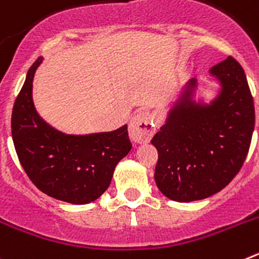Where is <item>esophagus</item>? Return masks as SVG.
<instances>
[{
  "mask_svg": "<svg viewBox=\"0 0 259 259\" xmlns=\"http://www.w3.org/2000/svg\"><path fill=\"white\" fill-rule=\"evenodd\" d=\"M154 131V123L149 113L143 111L132 118L131 124H130V137L135 143H148L152 139Z\"/></svg>",
  "mask_w": 259,
  "mask_h": 259,
  "instance_id": "34e87169",
  "label": "esophagus"
}]
</instances>
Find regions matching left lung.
<instances>
[{
  "instance_id": "8db88e82",
  "label": "left lung",
  "mask_w": 259,
  "mask_h": 259,
  "mask_svg": "<svg viewBox=\"0 0 259 259\" xmlns=\"http://www.w3.org/2000/svg\"><path fill=\"white\" fill-rule=\"evenodd\" d=\"M219 91L209 102L197 79L184 84L152 144L158 150L154 179L172 201L191 202L218 193L245 161L254 131V102L244 68L232 57L212 66Z\"/></svg>"
}]
</instances>
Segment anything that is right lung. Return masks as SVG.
<instances>
[{
	"label": "right lung",
	"instance_id": "add662e5",
	"mask_svg": "<svg viewBox=\"0 0 259 259\" xmlns=\"http://www.w3.org/2000/svg\"><path fill=\"white\" fill-rule=\"evenodd\" d=\"M44 58L27 72L14 104L11 135L20 164L31 182L50 197L74 205L93 202L109 188L114 170L130 153L127 124L110 132L68 135L36 111L32 87Z\"/></svg>",
	"mask_w": 259,
	"mask_h": 259
}]
</instances>
